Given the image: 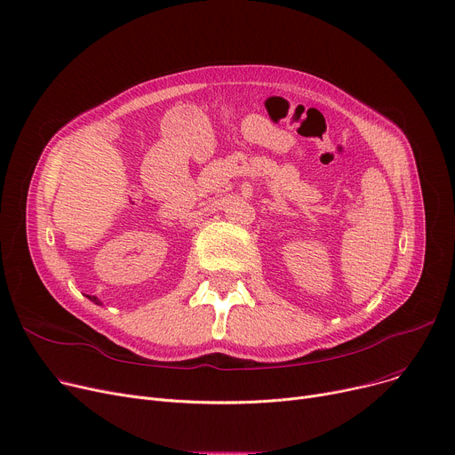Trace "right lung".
I'll return each mask as SVG.
<instances>
[{
	"label": "right lung",
	"mask_w": 455,
	"mask_h": 455,
	"mask_svg": "<svg viewBox=\"0 0 455 455\" xmlns=\"http://www.w3.org/2000/svg\"><path fill=\"white\" fill-rule=\"evenodd\" d=\"M88 299H90V300H93L95 304H100V300H98V299H95V297H88Z\"/></svg>",
	"instance_id": "right-lung-1"
}]
</instances>
